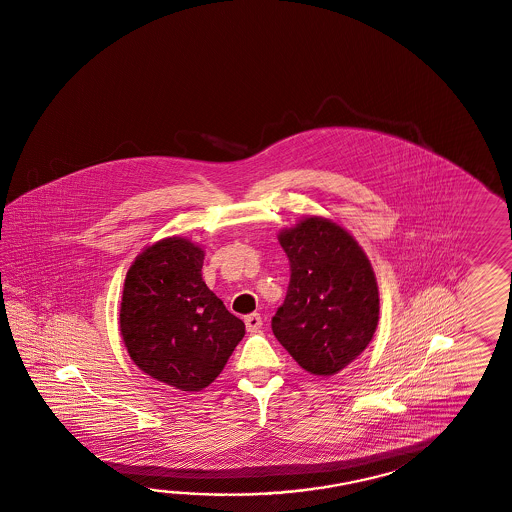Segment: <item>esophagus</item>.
<instances>
[{
	"instance_id": "esophagus-1",
	"label": "esophagus",
	"mask_w": 512,
	"mask_h": 512,
	"mask_svg": "<svg viewBox=\"0 0 512 512\" xmlns=\"http://www.w3.org/2000/svg\"><path fill=\"white\" fill-rule=\"evenodd\" d=\"M244 322H246L248 332H259V330H261V326H263V317H261L259 313H251V315L244 318Z\"/></svg>"
}]
</instances>
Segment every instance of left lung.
Here are the masks:
<instances>
[{
    "mask_svg": "<svg viewBox=\"0 0 512 512\" xmlns=\"http://www.w3.org/2000/svg\"><path fill=\"white\" fill-rule=\"evenodd\" d=\"M277 238L291 283L272 332L307 373L333 376L358 360L378 326L371 261L345 227L322 216H307Z\"/></svg>",
    "mask_w": 512,
    "mask_h": 512,
    "instance_id": "obj_1",
    "label": "left lung"
}]
</instances>
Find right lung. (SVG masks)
<instances>
[{"label":"right lung","instance_id":"add662e5","mask_svg":"<svg viewBox=\"0 0 512 512\" xmlns=\"http://www.w3.org/2000/svg\"><path fill=\"white\" fill-rule=\"evenodd\" d=\"M205 251L182 236L143 249L126 272L119 328L130 360L179 391L220 376L246 326L203 281Z\"/></svg>","mask_w":512,"mask_h":512}]
</instances>
